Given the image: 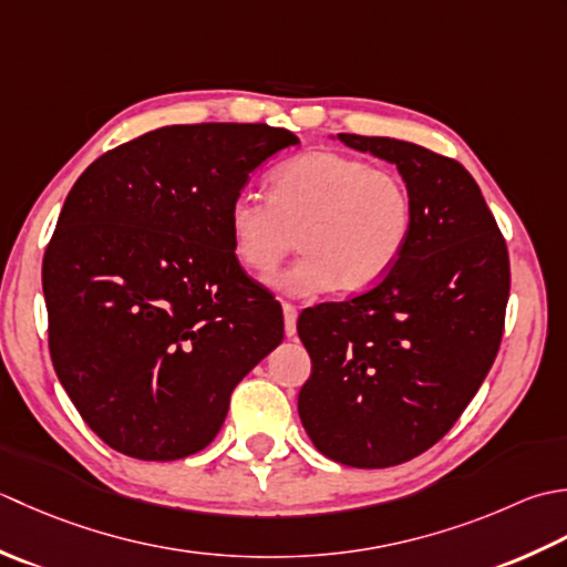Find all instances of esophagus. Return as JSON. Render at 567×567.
I'll return each mask as SVG.
<instances>
[{
  "instance_id": "obj_1",
  "label": "esophagus",
  "mask_w": 567,
  "mask_h": 567,
  "mask_svg": "<svg viewBox=\"0 0 567 567\" xmlns=\"http://www.w3.org/2000/svg\"><path fill=\"white\" fill-rule=\"evenodd\" d=\"M296 320H298V308L293 303H284V330H286V338H293V334H296Z\"/></svg>"
}]
</instances>
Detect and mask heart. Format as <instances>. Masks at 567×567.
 Here are the masks:
<instances>
[{
    "label": "heart",
    "mask_w": 567,
    "mask_h": 567,
    "mask_svg": "<svg viewBox=\"0 0 567 567\" xmlns=\"http://www.w3.org/2000/svg\"><path fill=\"white\" fill-rule=\"evenodd\" d=\"M415 225L406 178L338 152H308L269 176V198L237 193L227 237L241 269L267 276L288 251H303L271 286L291 296L360 293L396 267Z\"/></svg>",
    "instance_id": "obj_1"
}]
</instances>
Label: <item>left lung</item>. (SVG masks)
Returning a JSON list of instances; mask_svg holds the SVG:
<instances>
[{
  "label": "left lung",
  "instance_id": "obj_1",
  "mask_svg": "<svg viewBox=\"0 0 567 567\" xmlns=\"http://www.w3.org/2000/svg\"><path fill=\"white\" fill-rule=\"evenodd\" d=\"M338 138L396 164L413 193L415 225L384 279L300 313L313 369L298 413L326 457L394 467L453 429L492 369L509 300V251L455 158L389 136Z\"/></svg>",
  "mask_w": 567,
  "mask_h": 567
}]
</instances>
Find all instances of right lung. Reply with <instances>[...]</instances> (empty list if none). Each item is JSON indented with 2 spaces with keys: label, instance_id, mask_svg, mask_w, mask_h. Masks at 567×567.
Segmentation results:
<instances>
[{
  "label": "right lung",
  "instance_id": "obj_1",
  "mask_svg": "<svg viewBox=\"0 0 567 567\" xmlns=\"http://www.w3.org/2000/svg\"><path fill=\"white\" fill-rule=\"evenodd\" d=\"M298 136L173 124L85 168L43 257L49 350L83 421L136 460L213 443L229 396L276 344L274 298L233 257L227 207Z\"/></svg>",
  "mask_w": 567,
  "mask_h": 567
}]
</instances>
